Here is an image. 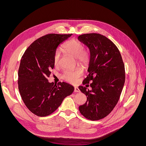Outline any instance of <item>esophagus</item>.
Masks as SVG:
<instances>
[{
    "label": "esophagus",
    "mask_w": 146,
    "mask_h": 146,
    "mask_svg": "<svg viewBox=\"0 0 146 146\" xmlns=\"http://www.w3.org/2000/svg\"><path fill=\"white\" fill-rule=\"evenodd\" d=\"M74 92H80V90L78 89V88L75 87L74 88Z\"/></svg>",
    "instance_id": "34e87169"
}]
</instances>
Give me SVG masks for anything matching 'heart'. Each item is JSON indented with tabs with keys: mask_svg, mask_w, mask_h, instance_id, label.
I'll list each match as a JSON object with an SVG mask.
<instances>
[{
	"mask_svg": "<svg viewBox=\"0 0 146 146\" xmlns=\"http://www.w3.org/2000/svg\"><path fill=\"white\" fill-rule=\"evenodd\" d=\"M62 47L66 53L76 58L79 64L86 65L90 61V51L88 48L84 47L82 42L76 39H70L66 42ZM60 58V52L57 51L54 58V63L55 66H59ZM83 73V70L81 68H77L74 70H66L63 74L62 78L68 82L76 83Z\"/></svg>",
	"mask_w": 146,
	"mask_h": 146,
	"instance_id": "1",
	"label": "heart"
}]
</instances>
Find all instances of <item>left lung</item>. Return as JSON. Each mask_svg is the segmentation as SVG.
<instances>
[{
    "label": "left lung",
    "instance_id": "left-lung-1",
    "mask_svg": "<svg viewBox=\"0 0 146 146\" xmlns=\"http://www.w3.org/2000/svg\"><path fill=\"white\" fill-rule=\"evenodd\" d=\"M78 39L89 47L91 55L89 74L83 82L86 86L78 87L87 100L79 106V111L89 120H99L112 111L120 98L125 79L124 64L117 46L104 35L86 33ZM90 82L91 91L86 90Z\"/></svg>",
    "mask_w": 146,
    "mask_h": 146
}]
</instances>
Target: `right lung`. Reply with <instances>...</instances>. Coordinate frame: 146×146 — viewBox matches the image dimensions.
<instances>
[{
    "label": "right lung",
    "mask_w": 146,
    "mask_h": 146,
    "mask_svg": "<svg viewBox=\"0 0 146 146\" xmlns=\"http://www.w3.org/2000/svg\"><path fill=\"white\" fill-rule=\"evenodd\" d=\"M72 35H46L31 44L22 56L18 70L19 91L26 107L38 116L54 113L74 90L68 83L56 85L47 80L54 68L57 47Z\"/></svg>",
    "instance_id": "1"
}]
</instances>
